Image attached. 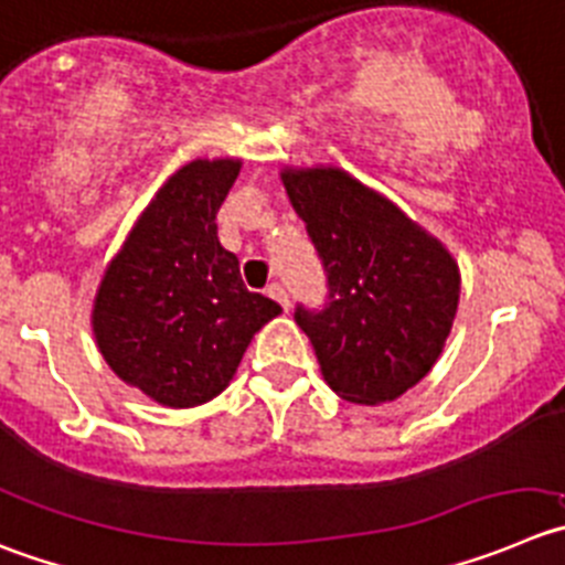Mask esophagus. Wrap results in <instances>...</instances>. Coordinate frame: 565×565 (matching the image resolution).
I'll return each mask as SVG.
<instances>
[{"label": "esophagus", "mask_w": 565, "mask_h": 565, "mask_svg": "<svg viewBox=\"0 0 565 565\" xmlns=\"http://www.w3.org/2000/svg\"><path fill=\"white\" fill-rule=\"evenodd\" d=\"M267 295H270L273 300H278L284 309H289V295H287V289L281 287V284H270V287H267Z\"/></svg>", "instance_id": "esophagus-1"}]
</instances>
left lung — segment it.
I'll return each mask as SVG.
<instances>
[{
    "label": "left lung",
    "instance_id": "left-lung-1",
    "mask_svg": "<svg viewBox=\"0 0 565 565\" xmlns=\"http://www.w3.org/2000/svg\"><path fill=\"white\" fill-rule=\"evenodd\" d=\"M281 183L329 276V307L295 312L326 384L345 402H395L431 371L451 334L457 258L340 167H284Z\"/></svg>",
    "mask_w": 565,
    "mask_h": 565
}]
</instances>
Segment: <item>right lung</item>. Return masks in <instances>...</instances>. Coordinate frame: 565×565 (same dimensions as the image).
<instances>
[{"instance_id": "1", "label": "right lung", "mask_w": 565, "mask_h": 565, "mask_svg": "<svg viewBox=\"0 0 565 565\" xmlns=\"http://www.w3.org/2000/svg\"><path fill=\"white\" fill-rule=\"evenodd\" d=\"M239 158H194L147 203L105 267L92 331L110 371L161 407L217 398L253 334L281 315L247 292L239 258L217 239V211Z\"/></svg>"}]
</instances>
